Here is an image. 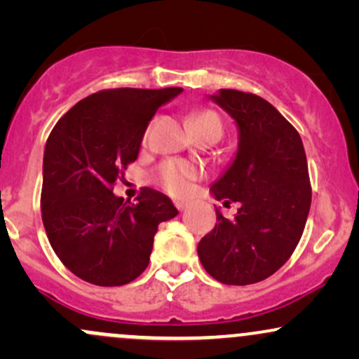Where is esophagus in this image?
I'll return each mask as SVG.
<instances>
[{
	"mask_svg": "<svg viewBox=\"0 0 359 359\" xmlns=\"http://www.w3.org/2000/svg\"><path fill=\"white\" fill-rule=\"evenodd\" d=\"M189 203H185V201H175V208L179 209V211H185L187 209Z\"/></svg>",
	"mask_w": 359,
	"mask_h": 359,
	"instance_id": "obj_1",
	"label": "esophagus"
}]
</instances>
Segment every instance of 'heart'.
I'll return each instance as SVG.
<instances>
[{"instance_id":"heart-1","label":"heart","mask_w":359,"mask_h":359,"mask_svg":"<svg viewBox=\"0 0 359 359\" xmlns=\"http://www.w3.org/2000/svg\"><path fill=\"white\" fill-rule=\"evenodd\" d=\"M192 125L196 133L208 130V128H217L222 131V123L219 114L211 109L197 111L192 114ZM199 175V168L184 160H167L156 170V182L172 196H184L191 191L192 182Z\"/></svg>"}]
</instances>
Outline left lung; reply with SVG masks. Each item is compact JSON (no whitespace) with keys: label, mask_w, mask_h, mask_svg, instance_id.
Wrapping results in <instances>:
<instances>
[{"label":"left lung","mask_w":359,"mask_h":359,"mask_svg":"<svg viewBox=\"0 0 359 359\" xmlns=\"http://www.w3.org/2000/svg\"><path fill=\"white\" fill-rule=\"evenodd\" d=\"M209 97L240 131L238 154L211 192L241 208L231 221L216 208V226L197 255L217 282L250 285L292 257L306 228L312 199L306 150L297 130L257 94L221 89Z\"/></svg>","instance_id":"left-lung-1"}]
</instances>
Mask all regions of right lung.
I'll return each mask as SVG.
<instances>
[{"mask_svg":"<svg viewBox=\"0 0 359 359\" xmlns=\"http://www.w3.org/2000/svg\"><path fill=\"white\" fill-rule=\"evenodd\" d=\"M182 88L104 89L72 106L45 145L40 208L53 251L100 287L133 282L150 262L158 224L177 216L165 194L143 187L137 204L113 185L138 156L156 109Z\"/></svg>","mask_w":359,"mask_h":359,"instance_id":"1","label":"right lung"}]
</instances>
